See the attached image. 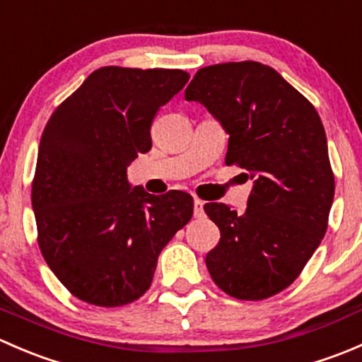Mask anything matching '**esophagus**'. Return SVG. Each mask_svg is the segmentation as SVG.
<instances>
[{
	"instance_id": "1",
	"label": "esophagus",
	"mask_w": 362,
	"mask_h": 362,
	"mask_svg": "<svg viewBox=\"0 0 362 362\" xmlns=\"http://www.w3.org/2000/svg\"><path fill=\"white\" fill-rule=\"evenodd\" d=\"M203 215V202L199 198H194V217Z\"/></svg>"
}]
</instances>
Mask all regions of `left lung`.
I'll return each instance as SVG.
<instances>
[{
  "label": "left lung",
  "mask_w": 362,
  "mask_h": 362,
  "mask_svg": "<svg viewBox=\"0 0 362 362\" xmlns=\"http://www.w3.org/2000/svg\"><path fill=\"white\" fill-rule=\"evenodd\" d=\"M185 100L199 101L222 124L226 164L254 180L243 214L204 204L221 229L206 254L211 280L243 301L282 293L322 242L334 198L319 113L280 73L255 61L202 68Z\"/></svg>",
  "instance_id": "1"
}]
</instances>
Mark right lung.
Returning <instances> with one entry per match:
<instances>
[{"instance_id": "add662e5", "label": "right lung", "mask_w": 362, "mask_h": 362, "mask_svg": "<svg viewBox=\"0 0 362 362\" xmlns=\"http://www.w3.org/2000/svg\"><path fill=\"white\" fill-rule=\"evenodd\" d=\"M182 69L105 66L50 115L31 203L38 247L59 282L115 308L148 291L160 250L192 217V196L131 189L126 170L152 148L159 108L184 89Z\"/></svg>"}]
</instances>
